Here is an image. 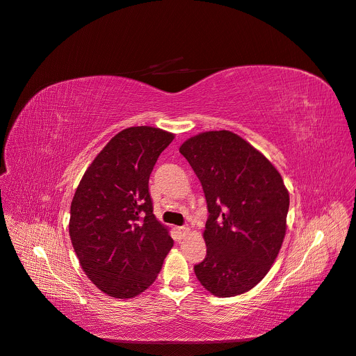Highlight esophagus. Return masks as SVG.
<instances>
[{
    "instance_id": "34e87169",
    "label": "esophagus",
    "mask_w": 356,
    "mask_h": 356,
    "mask_svg": "<svg viewBox=\"0 0 356 356\" xmlns=\"http://www.w3.org/2000/svg\"><path fill=\"white\" fill-rule=\"evenodd\" d=\"M177 231H179V234H181V235H186V234H189V227H179L177 228Z\"/></svg>"
}]
</instances>
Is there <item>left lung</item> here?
<instances>
[{"label": "left lung", "instance_id": "obj_1", "mask_svg": "<svg viewBox=\"0 0 356 356\" xmlns=\"http://www.w3.org/2000/svg\"><path fill=\"white\" fill-rule=\"evenodd\" d=\"M180 153L202 183L208 204L207 257L195 266L200 284L232 297L266 277L286 235L289 192L277 168L231 131H208Z\"/></svg>", "mask_w": 356, "mask_h": 356}]
</instances>
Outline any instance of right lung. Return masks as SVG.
<instances>
[{
  "label": "right lung",
  "instance_id": "add662e5",
  "mask_svg": "<svg viewBox=\"0 0 356 356\" xmlns=\"http://www.w3.org/2000/svg\"><path fill=\"white\" fill-rule=\"evenodd\" d=\"M175 136L129 127L85 172L70 204L69 235L90 282L108 296L131 298L152 286L173 247L153 213L148 180Z\"/></svg>",
  "mask_w": 356,
  "mask_h": 356
}]
</instances>
